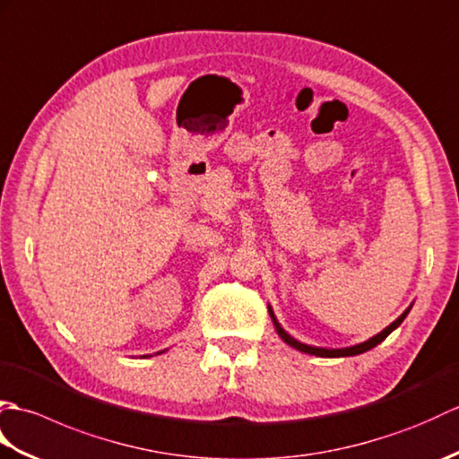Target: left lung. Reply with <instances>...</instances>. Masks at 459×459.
<instances>
[{
	"label": "left lung",
	"instance_id": "1",
	"mask_svg": "<svg viewBox=\"0 0 459 459\" xmlns=\"http://www.w3.org/2000/svg\"><path fill=\"white\" fill-rule=\"evenodd\" d=\"M268 311H270V317L274 319V325H276V331H278V335L286 341V343L290 345V347H294V349H298V351H301V353H307V355H316V357H353V355H360V353H365V351H368V349H373V347H377L380 341H385L388 335L393 333V331L403 324L404 321V317L408 316V311H411V307H408L404 314L398 317V319H394L391 325H388L386 329H383L380 331L378 335H375V337H370L368 341H365V343H359V345H355V347H347V349H319V347H309V345H304V343H299V341H296L294 337H290L284 329L280 327V324L276 321V317H274V311H272L270 307H268Z\"/></svg>",
	"mask_w": 459,
	"mask_h": 459
}]
</instances>
